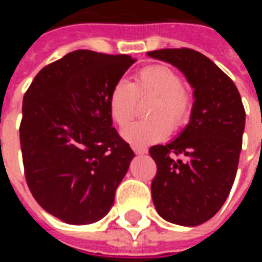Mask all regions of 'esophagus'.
<instances>
[{
  "label": "esophagus",
  "instance_id": "obj_1",
  "mask_svg": "<svg viewBox=\"0 0 262 262\" xmlns=\"http://www.w3.org/2000/svg\"><path fill=\"white\" fill-rule=\"evenodd\" d=\"M133 151L140 156V154L147 153V148H146V147H133Z\"/></svg>",
  "mask_w": 262,
  "mask_h": 262
}]
</instances>
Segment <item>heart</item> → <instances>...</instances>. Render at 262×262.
Returning <instances> with one entry per match:
<instances>
[{
	"mask_svg": "<svg viewBox=\"0 0 262 262\" xmlns=\"http://www.w3.org/2000/svg\"><path fill=\"white\" fill-rule=\"evenodd\" d=\"M139 101H150L142 122L122 130V137L135 146L164 140L171 129H180L191 115V97L181 77L168 66L153 64L142 69L132 84L115 82L108 97L109 115L118 126L127 125L136 114Z\"/></svg>",
	"mask_w": 262,
	"mask_h": 262,
	"instance_id": "obj_1",
	"label": "heart"
}]
</instances>
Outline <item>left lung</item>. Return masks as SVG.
I'll use <instances>...</instances> for the list:
<instances>
[{"mask_svg": "<svg viewBox=\"0 0 262 262\" xmlns=\"http://www.w3.org/2000/svg\"><path fill=\"white\" fill-rule=\"evenodd\" d=\"M170 63L193 88L188 125L165 146L150 147L157 164L151 196L170 223L198 226L219 212L236 178L246 112L234 82L213 61L192 49L148 52ZM185 157L174 160L172 154Z\"/></svg>", "mask_w": 262, "mask_h": 262, "instance_id": "1", "label": "left lung"}]
</instances>
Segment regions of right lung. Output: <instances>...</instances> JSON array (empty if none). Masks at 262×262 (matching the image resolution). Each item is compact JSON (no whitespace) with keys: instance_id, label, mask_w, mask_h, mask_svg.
Listing matches in <instances>:
<instances>
[{"instance_id":"right-lung-1","label":"right lung","mask_w":262,"mask_h":262,"mask_svg":"<svg viewBox=\"0 0 262 262\" xmlns=\"http://www.w3.org/2000/svg\"><path fill=\"white\" fill-rule=\"evenodd\" d=\"M133 63L126 54L75 50L40 70L24 97L26 182L36 202L64 223L106 216L135 157L108 108L112 86Z\"/></svg>"}]
</instances>
